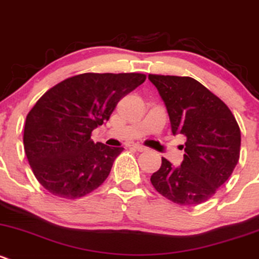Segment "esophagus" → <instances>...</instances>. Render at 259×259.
Returning a JSON list of instances; mask_svg holds the SVG:
<instances>
[{
    "label": "esophagus",
    "instance_id": "1",
    "mask_svg": "<svg viewBox=\"0 0 259 259\" xmlns=\"http://www.w3.org/2000/svg\"><path fill=\"white\" fill-rule=\"evenodd\" d=\"M132 147L135 148V150L140 151V152H142V151H146V150H147V147H146V146L140 145V143H135V145H132Z\"/></svg>",
    "mask_w": 259,
    "mask_h": 259
}]
</instances>
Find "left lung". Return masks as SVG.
Segmentation results:
<instances>
[{
  "mask_svg": "<svg viewBox=\"0 0 259 259\" xmlns=\"http://www.w3.org/2000/svg\"><path fill=\"white\" fill-rule=\"evenodd\" d=\"M157 88L174 135L186 137L180 166L162 157L151 184L176 204L205 203L232 175L240 152V130L227 104L190 76L148 75ZM184 147V146H183Z\"/></svg>",
  "mask_w": 259,
  "mask_h": 259,
  "instance_id": "8db88e82",
  "label": "left lung"
}]
</instances>
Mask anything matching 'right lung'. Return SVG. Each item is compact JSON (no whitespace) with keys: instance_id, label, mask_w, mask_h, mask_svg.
<instances>
[{"instance_id":"add662e5","label":"right lung","mask_w":259,"mask_h":259,"mask_svg":"<svg viewBox=\"0 0 259 259\" xmlns=\"http://www.w3.org/2000/svg\"><path fill=\"white\" fill-rule=\"evenodd\" d=\"M145 80L140 73H84L60 81L36 102L25 122L24 148L49 193L78 199L104 183L123 147L94 143L92 131Z\"/></svg>"}]
</instances>
